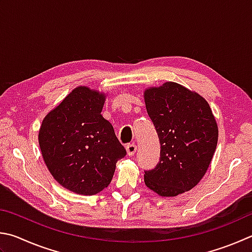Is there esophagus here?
Returning a JSON list of instances; mask_svg holds the SVG:
<instances>
[{
	"label": "esophagus",
	"instance_id": "34e87169",
	"mask_svg": "<svg viewBox=\"0 0 252 252\" xmlns=\"http://www.w3.org/2000/svg\"><path fill=\"white\" fill-rule=\"evenodd\" d=\"M126 149L127 155H129V157H133L135 151H136V145H135V143H129L126 146Z\"/></svg>",
	"mask_w": 252,
	"mask_h": 252
}]
</instances>
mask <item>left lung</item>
I'll return each mask as SVG.
<instances>
[{"label": "left lung", "instance_id": "left-lung-1", "mask_svg": "<svg viewBox=\"0 0 252 252\" xmlns=\"http://www.w3.org/2000/svg\"><path fill=\"white\" fill-rule=\"evenodd\" d=\"M144 101L161 144L159 162L145 171L144 183L162 197H174L207 172L218 141L216 119L205 98L177 82L145 89Z\"/></svg>", "mask_w": 252, "mask_h": 252}]
</instances>
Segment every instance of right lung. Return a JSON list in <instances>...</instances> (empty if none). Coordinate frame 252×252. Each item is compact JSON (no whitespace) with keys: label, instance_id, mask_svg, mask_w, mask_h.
<instances>
[{"label":"right lung","instance_id":"1","mask_svg":"<svg viewBox=\"0 0 252 252\" xmlns=\"http://www.w3.org/2000/svg\"><path fill=\"white\" fill-rule=\"evenodd\" d=\"M106 97L87 86L77 87L39 127L38 143L48 171L72 193L88 196L107 189L117 162L126 154L112 125L101 116Z\"/></svg>","mask_w":252,"mask_h":252}]
</instances>
